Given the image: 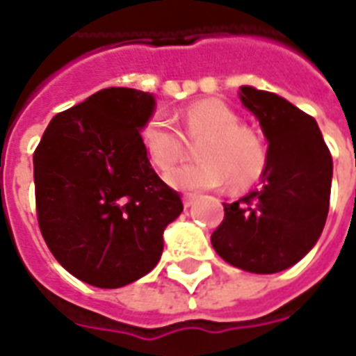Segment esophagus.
Segmentation results:
<instances>
[{
  "label": "esophagus",
  "instance_id": "34e87169",
  "mask_svg": "<svg viewBox=\"0 0 356 356\" xmlns=\"http://www.w3.org/2000/svg\"><path fill=\"white\" fill-rule=\"evenodd\" d=\"M195 197H197L195 194H184L183 195V205L186 207V209H188V207H192V205H194Z\"/></svg>",
  "mask_w": 356,
  "mask_h": 356
}]
</instances>
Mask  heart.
Wrapping results in <instances>:
<instances>
[{
  "instance_id": "heart-1",
  "label": "heart",
  "mask_w": 356,
  "mask_h": 356,
  "mask_svg": "<svg viewBox=\"0 0 356 356\" xmlns=\"http://www.w3.org/2000/svg\"><path fill=\"white\" fill-rule=\"evenodd\" d=\"M184 134L200 142L192 164L170 170L184 155V140L172 122L153 116L140 133L142 147L159 170H170L166 181L183 192L218 188L229 181L233 188H248L259 181L268 166L264 140L253 129L243 127L240 116L220 99H203L183 111Z\"/></svg>"
}]
</instances>
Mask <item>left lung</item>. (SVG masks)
Returning a JSON list of instances; mask_svg holds the SVG:
<instances>
[{
  "label": "left lung",
  "instance_id": "1",
  "mask_svg": "<svg viewBox=\"0 0 356 356\" xmlns=\"http://www.w3.org/2000/svg\"><path fill=\"white\" fill-rule=\"evenodd\" d=\"M240 99L268 140V166L260 188L223 203L225 216L211 242L231 266L277 273L303 259L323 231L332 156L316 120L284 97L242 86Z\"/></svg>",
  "mask_w": 356,
  "mask_h": 356
}]
</instances>
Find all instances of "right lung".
<instances>
[{"label": "right lung", "instance_id": "1", "mask_svg": "<svg viewBox=\"0 0 356 356\" xmlns=\"http://www.w3.org/2000/svg\"><path fill=\"white\" fill-rule=\"evenodd\" d=\"M155 97L103 88L49 122L33 155L36 216L64 270L97 288H120L161 260L181 195L151 168L140 131Z\"/></svg>", "mask_w": 356, "mask_h": 356}]
</instances>
